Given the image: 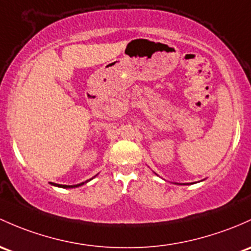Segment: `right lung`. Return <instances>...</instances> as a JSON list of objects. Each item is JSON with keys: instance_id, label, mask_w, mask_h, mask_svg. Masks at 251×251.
<instances>
[{"instance_id": "1", "label": "right lung", "mask_w": 251, "mask_h": 251, "mask_svg": "<svg viewBox=\"0 0 251 251\" xmlns=\"http://www.w3.org/2000/svg\"><path fill=\"white\" fill-rule=\"evenodd\" d=\"M83 184H84V183H81V184H77V185H60V184H54V183H52V185L60 186V188H77V186L83 185Z\"/></svg>"}]
</instances>
